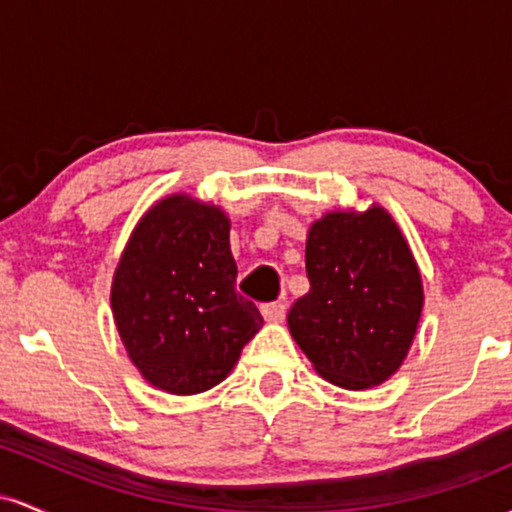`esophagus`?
<instances>
[{"label": "esophagus", "mask_w": 512, "mask_h": 512, "mask_svg": "<svg viewBox=\"0 0 512 512\" xmlns=\"http://www.w3.org/2000/svg\"><path fill=\"white\" fill-rule=\"evenodd\" d=\"M262 315H264V320L272 322V325H279V322H284V317H286V303L274 301V303L262 305Z\"/></svg>", "instance_id": "34e87169"}]
</instances>
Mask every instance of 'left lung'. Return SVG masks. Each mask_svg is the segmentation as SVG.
<instances>
[{"label":"left lung","instance_id":"1","mask_svg":"<svg viewBox=\"0 0 512 512\" xmlns=\"http://www.w3.org/2000/svg\"><path fill=\"white\" fill-rule=\"evenodd\" d=\"M310 291L293 303L289 330L313 368L344 390L383 385L407 358L421 310L419 264L380 204L317 219L305 240Z\"/></svg>","mask_w":512,"mask_h":512}]
</instances>
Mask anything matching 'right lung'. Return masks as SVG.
Returning <instances> with one entry per match:
<instances>
[{
  "label": "right lung",
  "instance_id": "1",
  "mask_svg": "<svg viewBox=\"0 0 512 512\" xmlns=\"http://www.w3.org/2000/svg\"><path fill=\"white\" fill-rule=\"evenodd\" d=\"M228 236L226 211L175 192L146 211L122 250L110 308L129 361L156 390H211L262 330L260 310L236 293Z\"/></svg>",
  "mask_w": 512,
  "mask_h": 512
}]
</instances>
